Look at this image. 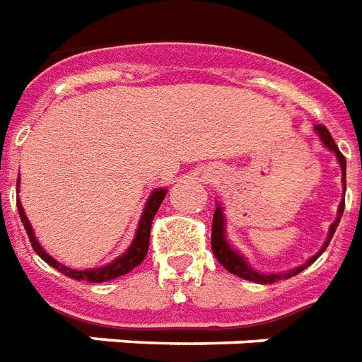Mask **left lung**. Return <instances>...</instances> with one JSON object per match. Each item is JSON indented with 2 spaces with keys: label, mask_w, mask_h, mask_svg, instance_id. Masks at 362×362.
Listing matches in <instances>:
<instances>
[{
  "label": "left lung",
  "mask_w": 362,
  "mask_h": 362,
  "mask_svg": "<svg viewBox=\"0 0 362 362\" xmlns=\"http://www.w3.org/2000/svg\"><path fill=\"white\" fill-rule=\"evenodd\" d=\"M315 130H317L318 136H320V140L324 141V146L328 147L330 151H334V153H336V157H338L339 165H341V173H344V188H345V157L341 155V151L338 149V146H336V141H334V138H332V134L328 132V128L324 127V124H317V127H315ZM344 207H345V199L339 203L338 218H336V222H334V224L330 226V234H328V240H326V243H324L322 251L328 247L332 235H334V232H336V228H338L339 218H341V215H344ZM211 249H213V255L216 257V261H218V263H221L224 269L228 270V272H232V274H235V276L245 278V280H251V282H257V284H274V282H278V280H284V278L296 276V274H299L301 270L307 269L310 263H315L318 257H320V253H322V251H320L318 255L310 257L309 261H307V264H303V267H297V269L290 270V272H286V274H263V272H257V270H253L247 263H245V259H243L242 255H238L234 249L230 247L228 243H226V238H224V215H222L221 203H216L215 215H213Z\"/></svg>",
  "instance_id": "obj_1"
}]
</instances>
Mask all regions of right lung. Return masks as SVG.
Masks as SVG:
<instances>
[{
  "mask_svg": "<svg viewBox=\"0 0 362 362\" xmlns=\"http://www.w3.org/2000/svg\"><path fill=\"white\" fill-rule=\"evenodd\" d=\"M165 195H167V189H155L151 197H149V202L146 205V211H144V215H141L140 226H138V232H136V238H134L132 245L128 249L124 255H120L117 261H113L111 264H107V267H101V269H93V270H74L69 269V267H63L61 263H57L53 257H49L45 253L42 245L38 243V240L34 238V232H32V226L26 215H24L23 205L17 202L18 207V215H21V221L24 224V230H26V234H28V240L32 243V249L38 253L42 259H44L45 263L52 264L53 269H57L59 272H63L65 276L74 278V280H86V282H109V280H115V278L124 276L127 272H130L132 269H136L138 264L146 259L147 255V249H149V234H151V222H153L155 213L159 211L160 203L165 199Z\"/></svg>",
  "mask_w": 362,
  "mask_h": 362,
  "instance_id": "add662e5",
  "label": "right lung"
}]
</instances>
